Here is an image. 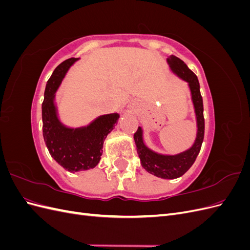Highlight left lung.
I'll list each match as a JSON object with an SVG mask.
<instances>
[{
    "label": "left lung",
    "instance_id": "obj_1",
    "mask_svg": "<svg viewBox=\"0 0 250 250\" xmlns=\"http://www.w3.org/2000/svg\"><path fill=\"white\" fill-rule=\"evenodd\" d=\"M170 70L177 77L188 83L190 88L191 100L194 106L196 118V138L193 145L177 154H162L151 150L144 142V131L139 127L134 133L133 139L141 164L143 168L152 175L164 178L174 179L183 176L192 167L197 157L204 137V119H203V103L200 95V86L196 75L188 69L187 64L178 57L171 55L167 58Z\"/></svg>",
    "mask_w": 250,
    "mask_h": 250
}]
</instances>
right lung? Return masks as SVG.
I'll use <instances>...</instances> for the list:
<instances>
[{"label":"right lung","mask_w":250,"mask_h":250,"mask_svg":"<svg viewBox=\"0 0 250 250\" xmlns=\"http://www.w3.org/2000/svg\"><path fill=\"white\" fill-rule=\"evenodd\" d=\"M79 58L60 63L51 75L42 105V135L51 156L69 172L95 168L101 160L104 140L120 118L118 112L97 117L85 126L69 127L59 119L56 92L70 67Z\"/></svg>","instance_id":"1"}]
</instances>
